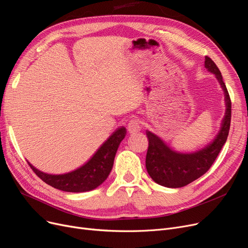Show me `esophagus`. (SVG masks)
<instances>
[{"instance_id":"esophagus-1","label":"esophagus","mask_w":248,"mask_h":248,"mask_svg":"<svg viewBox=\"0 0 248 248\" xmlns=\"http://www.w3.org/2000/svg\"><path fill=\"white\" fill-rule=\"evenodd\" d=\"M141 124H140L138 121H131L127 124V131L130 134H136L138 132L141 131Z\"/></svg>"}]
</instances>
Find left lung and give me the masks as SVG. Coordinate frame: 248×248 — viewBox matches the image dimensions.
Returning <instances> with one entry per match:
<instances>
[{"label":"left lung","mask_w":248,"mask_h":248,"mask_svg":"<svg viewBox=\"0 0 248 248\" xmlns=\"http://www.w3.org/2000/svg\"><path fill=\"white\" fill-rule=\"evenodd\" d=\"M204 68L215 75L224 92L226 110L221 127L212 142L190 153L178 152L169 147L154 133L146 131L149 140L146 168L151 178L162 186L182 187L203 175L210 169L227 141L231 122L230 96L220 70L209 57L204 58Z\"/></svg>","instance_id":"8db88e82"}]
</instances>
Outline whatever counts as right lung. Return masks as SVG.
Returning <instances> with one entry per match:
<instances>
[{"instance_id":"obj_1","label":"right lung","mask_w":248,"mask_h":248,"mask_svg":"<svg viewBox=\"0 0 248 248\" xmlns=\"http://www.w3.org/2000/svg\"><path fill=\"white\" fill-rule=\"evenodd\" d=\"M126 135L124 126H121L100 146L93 156L82 166L63 174H49L42 172L28 162L35 174L48 186L68 192L90 191L108 177L113 166L116 151Z\"/></svg>"}]
</instances>
